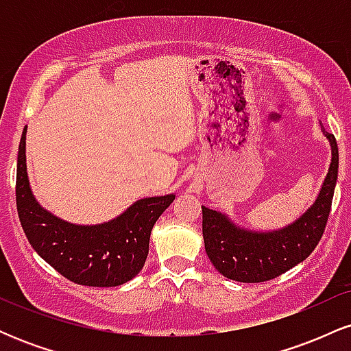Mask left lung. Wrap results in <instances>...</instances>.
<instances>
[{
  "label": "left lung",
  "instance_id": "1",
  "mask_svg": "<svg viewBox=\"0 0 351 351\" xmlns=\"http://www.w3.org/2000/svg\"><path fill=\"white\" fill-rule=\"evenodd\" d=\"M324 132L332 145L327 178L313 206L291 226L274 232L244 231L221 213L203 208L204 249L224 277L247 284L276 279L307 259L317 247L327 226L338 176L337 140L325 128Z\"/></svg>",
  "mask_w": 351,
  "mask_h": 351
}]
</instances>
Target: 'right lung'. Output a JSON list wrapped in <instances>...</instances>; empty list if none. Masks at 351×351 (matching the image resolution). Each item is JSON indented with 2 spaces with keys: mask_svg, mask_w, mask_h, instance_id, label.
I'll use <instances>...</instances> for the list:
<instances>
[{
  "mask_svg": "<svg viewBox=\"0 0 351 351\" xmlns=\"http://www.w3.org/2000/svg\"><path fill=\"white\" fill-rule=\"evenodd\" d=\"M175 195L145 198L99 226H75L36 203L26 173V128L16 170V208L24 234L39 256L66 279L90 287H115L142 271L152 229Z\"/></svg>",
  "mask_w": 351,
  "mask_h": 351,
  "instance_id": "1",
  "label": "right lung"
}]
</instances>
